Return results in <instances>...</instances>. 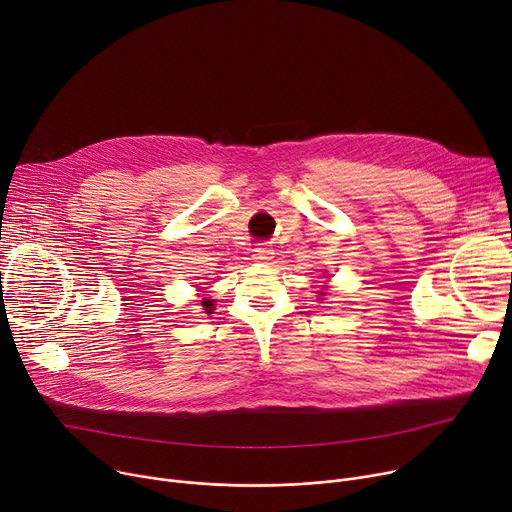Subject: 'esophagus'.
Instances as JSON below:
<instances>
[{
	"mask_svg": "<svg viewBox=\"0 0 512 512\" xmlns=\"http://www.w3.org/2000/svg\"><path fill=\"white\" fill-rule=\"evenodd\" d=\"M272 248L268 246V244H258L256 248H254V254H252V258L256 260V262H268V260H272Z\"/></svg>",
	"mask_w": 512,
	"mask_h": 512,
	"instance_id": "1",
	"label": "esophagus"
}]
</instances>
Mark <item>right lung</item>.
<instances>
[{
	"label": "right lung",
	"mask_w": 512,
	"mask_h": 512,
	"mask_svg": "<svg viewBox=\"0 0 512 512\" xmlns=\"http://www.w3.org/2000/svg\"><path fill=\"white\" fill-rule=\"evenodd\" d=\"M203 303H205V305H209V303H211V301H203Z\"/></svg>",
	"instance_id": "add662e5"
}]
</instances>
